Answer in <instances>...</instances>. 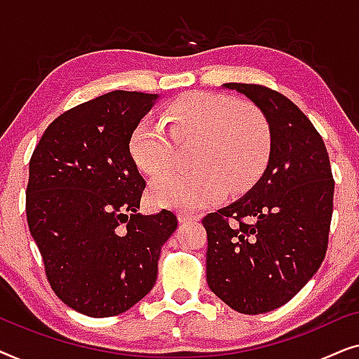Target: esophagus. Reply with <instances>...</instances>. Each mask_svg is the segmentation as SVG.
Listing matches in <instances>:
<instances>
[{
  "instance_id": "obj_1",
  "label": "esophagus",
  "mask_w": 359,
  "mask_h": 359,
  "mask_svg": "<svg viewBox=\"0 0 359 359\" xmlns=\"http://www.w3.org/2000/svg\"><path fill=\"white\" fill-rule=\"evenodd\" d=\"M178 220L181 224H194L198 219H196L194 215H191V214H180Z\"/></svg>"
}]
</instances>
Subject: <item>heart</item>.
<instances>
[{"label": "heart", "mask_w": 359, "mask_h": 359, "mask_svg": "<svg viewBox=\"0 0 359 359\" xmlns=\"http://www.w3.org/2000/svg\"><path fill=\"white\" fill-rule=\"evenodd\" d=\"M168 132L145 119L132 130L129 151L142 173L159 175L175 158V143L198 141L189 172L156 176L149 199L158 208L193 210L210 204L224 189L238 193L248 188L271 155V129L257 107L212 93H188L163 112Z\"/></svg>", "instance_id": "b5f03b06"}]
</instances>
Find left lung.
<instances>
[{
	"label": "left lung",
	"mask_w": 359,
	"mask_h": 359,
	"mask_svg": "<svg viewBox=\"0 0 359 359\" xmlns=\"http://www.w3.org/2000/svg\"><path fill=\"white\" fill-rule=\"evenodd\" d=\"M248 97L271 129V155L243 198L203 219L205 278L233 311L258 316L291 301L325 258L333 212L330 160L307 116L281 93L225 83Z\"/></svg>",
	"instance_id": "obj_1"
}]
</instances>
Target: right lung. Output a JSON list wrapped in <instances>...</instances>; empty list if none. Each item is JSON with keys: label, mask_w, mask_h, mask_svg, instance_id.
I'll return each mask as SVG.
<instances>
[{"label": "right lung", "mask_w": 359, "mask_h": 359, "mask_svg": "<svg viewBox=\"0 0 359 359\" xmlns=\"http://www.w3.org/2000/svg\"><path fill=\"white\" fill-rule=\"evenodd\" d=\"M158 97L111 91L83 102L47 127L29 161V230L53 292L85 316H119L144 299L178 227L166 209L137 212L145 180L129 139Z\"/></svg>", "instance_id": "right-lung-1"}]
</instances>
